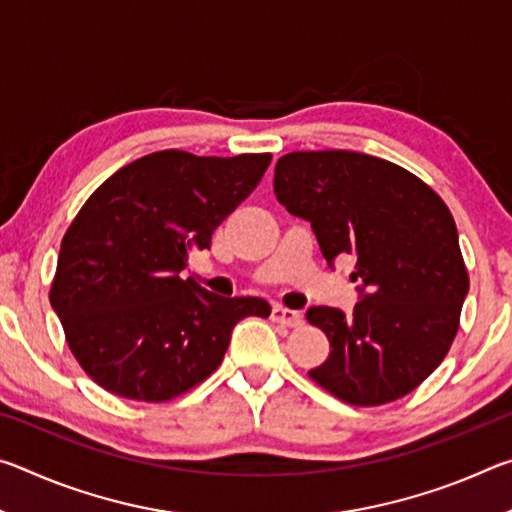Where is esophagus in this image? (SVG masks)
<instances>
[{"label": "esophagus", "instance_id": "obj_1", "mask_svg": "<svg viewBox=\"0 0 512 512\" xmlns=\"http://www.w3.org/2000/svg\"><path fill=\"white\" fill-rule=\"evenodd\" d=\"M273 320H275V323L287 325V327H300L302 325L300 311L287 309V307H282V305H275L273 307Z\"/></svg>", "mask_w": 512, "mask_h": 512}]
</instances>
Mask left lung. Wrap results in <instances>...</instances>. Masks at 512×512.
<instances>
[{
    "instance_id": "obj_1",
    "label": "left lung",
    "mask_w": 512,
    "mask_h": 512,
    "mask_svg": "<svg viewBox=\"0 0 512 512\" xmlns=\"http://www.w3.org/2000/svg\"><path fill=\"white\" fill-rule=\"evenodd\" d=\"M287 212L311 223L327 264L352 257V314L311 307L329 357L309 377L339 400H400L440 366L470 289L452 212L397 164L354 151H296L275 164Z\"/></svg>"
}]
</instances>
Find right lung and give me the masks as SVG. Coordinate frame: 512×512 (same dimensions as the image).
<instances>
[{
	"label": "right lung",
	"mask_w": 512,
	"mask_h": 512,
	"mask_svg": "<svg viewBox=\"0 0 512 512\" xmlns=\"http://www.w3.org/2000/svg\"><path fill=\"white\" fill-rule=\"evenodd\" d=\"M268 164V153L158 151L85 201L60 244L49 300L69 350L101 388L171 400L219 368L241 318L271 314L262 298H223L180 277Z\"/></svg>",
	"instance_id": "obj_1"
}]
</instances>
